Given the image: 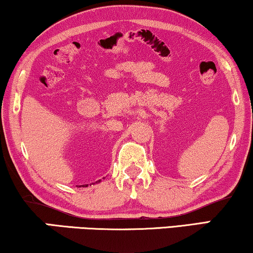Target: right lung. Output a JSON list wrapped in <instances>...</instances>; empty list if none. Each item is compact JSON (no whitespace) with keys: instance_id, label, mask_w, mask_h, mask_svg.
I'll use <instances>...</instances> for the list:
<instances>
[{"instance_id":"right-lung-1","label":"right lung","mask_w":253,"mask_h":253,"mask_svg":"<svg viewBox=\"0 0 253 253\" xmlns=\"http://www.w3.org/2000/svg\"><path fill=\"white\" fill-rule=\"evenodd\" d=\"M98 182H100V179H99V181H98ZM87 185H88V184H85V185H83V186H87Z\"/></svg>"}]
</instances>
